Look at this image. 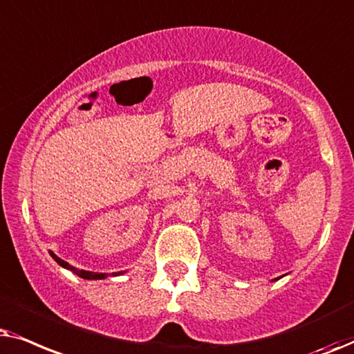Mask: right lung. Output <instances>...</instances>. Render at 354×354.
<instances>
[{
	"mask_svg": "<svg viewBox=\"0 0 354 354\" xmlns=\"http://www.w3.org/2000/svg\"><path fill=\"white\" fill-rule=\"evenodd\" d=\"M50 256L53 257L55 261L58 262L61 267H63V268H68V270H71V272H73V273H75V275H77V277H81V279H84V280H103V279H106V277H108V273H98V272L79 270V268L73 267V266H71V263H68V262H66V261H63V259H59L58 256H56L55 252H51V251H50ZM120 273H122V272H118L116 275H120Z\"/></svg>",
	"mask_w": 354,
	"mask_h": 354,
	"instance_id": "right-lung-1",
	"label": "right lung"
}]
</instances>
